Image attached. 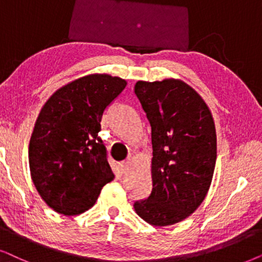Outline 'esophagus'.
<instances>
[{
	"instance_id": "34e87169",
	"label": "esophagus",
	"mask_w": 262,
	"mask_h": 262,
	"mask_svg": "<svg viewBox=\"0 0 262 262\" xmlns=\"http://www.w3.org/2000/svg\"><path fill=\"white\" fill-rule=\"evenodd\" d=\"M129 166H130V162H129V160H123V162L118 163V167H120V171L122 173H124L125 171H128Z\"/></svg>"
}]
</instances>
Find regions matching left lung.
<instances>
[{
  "instance_id": "8db88e82",
  "label": "left lung",
  "mask_w": 262,
  "mask_h": 262,
  "mask_svg": "<svg viewBox=\"0 0 262 262\" xmlns=\"http://www.w3.org/2000/svg\"><path fill=\"white\" fill-rule=\"evenodd\" d=\"M134 92L151 124L152 191L134 210L148 224H176L210 189L217 159L213 117L196 91L176 79L138 81Z\"/></svg>"
}]
</instances>
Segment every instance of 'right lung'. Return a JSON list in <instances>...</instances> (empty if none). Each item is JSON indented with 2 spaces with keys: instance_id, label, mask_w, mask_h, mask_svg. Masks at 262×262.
Wrapping results in <instances>:
<instances>
[{
  "instance_id": "add662e5",
  "label": "right lung",
  "mask_w": 262,
  "mask_h": 262,
  "mask_svg": "<svg viewBox=\"0 0 262 262\" xmlns=\"http://www.w3.org/2000/svg\"><path fill=\"white\" fill-rule=\"evenodd\" d=\"M125 86L117 76L87 75L56 91L41 107L29 146L31 177L57 213H83L114 180L98 133L104 111Z\"/></svg>"
}]
</instances>
